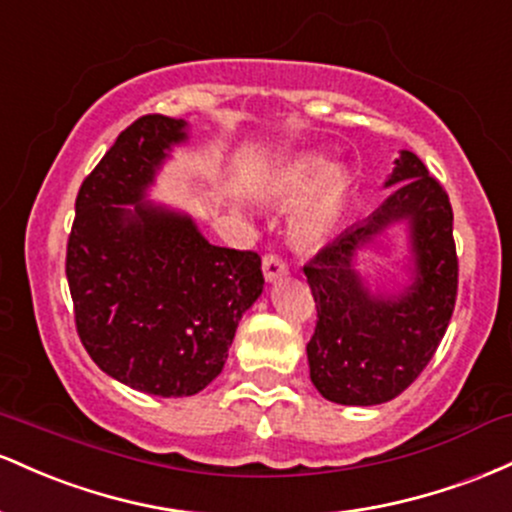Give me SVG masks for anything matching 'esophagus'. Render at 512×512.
I'll return each mask as SVG.
<instances>
[{
	"label": "esophagus",
	"mask_w": 512,
	"mask_h": 512,
	"mask_svg": "<svg viewBox=\"0 0 512 512\" xmlns=\"http://www.w3.org/2000/svg\"><path fill=\"white\" fill-rule=\"evenodd\" d=\"M285 273H287V263L278 254H266V256H263V275H266L268 283H273V280L283 278Z\"/></svg>",
	"instance_id": "esophagus-1"
}]
</instances>
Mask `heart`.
Listing matches in <instances>:
<instances>
[{
    "mask_svg": "<svg viewBox=\"0 0 512 512\" xmlns=\"http://www.w3.org/2000/svg\"><path fill=\"white\" fill-rule=\"evenodd\" d=\"M326 170V159L321 157H300L292 162L280 176V191L287 198H300L314 187L313 183L320 181L315 191L309 193V198L300 205L292 220V232L304 244H319L336 229L338 220L346 212L350 200V174L346 169Z\"/></svg>",
    "mask_w": 512,
    "mask_h": 512,
    "instance_id": "1",
    "label": "heart"
}]
</instances>
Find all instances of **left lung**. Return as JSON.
<instances>
[{"label": "left lung", "instance_id": "obj_1", "mask_svg": "<svg viewBox=\"0 0 512 512\" xmlns=\"http://www.w3.org/2000/svg\"><path fill=\"white\" fill-rule=\"evenodd\" d=\"M396 191L375 215L346 229L304 266L317 302L307 343L309 377L324 399L375 406L418 380L438 350L457 300L452 205L442 183L413 152H401L387 186ZM409 219L414 283L404 296H370L352 256L392 221Z\"/></svg>", "mask_w": 512, "mask_h": 512}]
</instances>
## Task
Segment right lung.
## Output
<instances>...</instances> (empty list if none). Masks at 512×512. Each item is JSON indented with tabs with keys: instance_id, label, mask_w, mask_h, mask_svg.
I'll list each match as a JSON object with an SVG mask.
<instances>
[{
	"instance_id": "add662e5",
	"label": "right lung",
	"mask_w": 512,
	"mask_h": 512,
	"mask_svg": "<svg viewBox=\"0 0 512 512\" xmlns=\"http://www.w3.org/2000/svg\"><path fill=\"white\" fill-rule=\"evenodd\" d=\"M183 140L186 123L162 113L128 125L79 188L67 239L79 341L106 375L154 396L203 392L263 290L256 251L212 246L191 217L142 200Z\"/></svg>"
}]
</instances>
